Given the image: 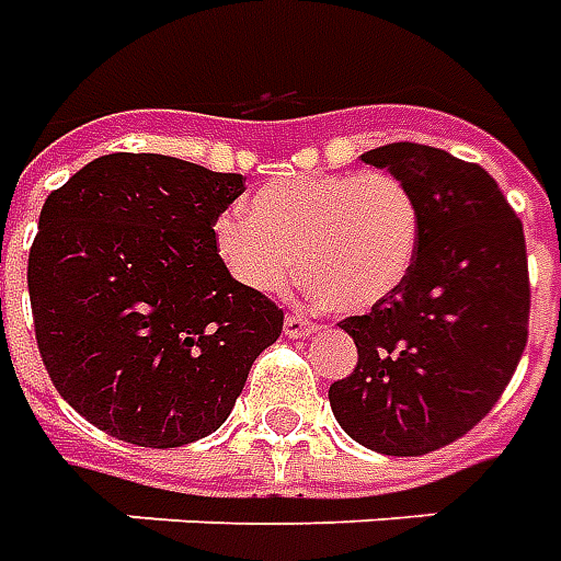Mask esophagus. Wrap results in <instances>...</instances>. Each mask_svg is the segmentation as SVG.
<instances>
[{"label": "esophagus", "mask_w": 561, "mask_h": 561, "mask_svg": "<svg viewBox=\"0 0 561 561\" xmlns=\"http://www.w3.org/2000/svg\"><path fill=\"white\" fill-rule=\"evenodd\" d=\"M318 330V323L309 321L306 314H288L285 318V335L288 339H306V335H312Z\"/></svg>", "instance_id": "34e87169"}]
</instances>
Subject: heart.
<instances>
[{"instance_id":"b5f03b06","label":"heart","mask_w":561,"mask_h":561,"mask_svg":"<svg viewBox=\"0 0 561 561\" xmlns=\"http://www.w3.org/2000/svg\"><path fill=\"white\" fill-rule=\"evenodd\" d=\"M419 243L422 205L389 172L276 178L214 222L219 261L240 285L279 294L300 259L309 288L342 312L401 291Z\"/></svg>"}]
</instances>
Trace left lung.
I'll use <instances>...</instances> for the list:
<instances>
[{
	"instance_id": "8db88e82",
	"label": "left lung",
	"mask_w": 561,
	"mask_h": 561,
	"mask_svg": "<svg viewBox=\"0 0 561 561\" xmlns=\"http://www.w3.org/2000/svg\"><path fill=\"white\" fill-rule=\"evenodd\" d=\"M363 163L416 193L422 243L401 291L342 321L359 363L330 386V408L365 449L416 458L479 425L524 356V226L496 181L449 151L392 142Z\"/></svg>"
}]
</instances>
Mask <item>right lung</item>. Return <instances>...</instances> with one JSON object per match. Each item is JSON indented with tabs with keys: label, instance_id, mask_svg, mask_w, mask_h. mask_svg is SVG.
I'll return each instance as SVG.
<instances>
[{
	"label": "right lung",
	"instance_id": "add662e5",
	"mask_svg": "<svg viewBox=\"0 0 561 561\" xmlns=\"http://www.w3.org/2000/svg\"><path fill=\"white\" fill-rule=\"evenodd\" d=\"M243 190L165 153H106L47 196L28 252L37 351L94 428L148 449L207 437L279 339V306L214 247Z\"/></svg>",
	"mask_w": 561,
	"mask_h": 561
}]
</instances>
